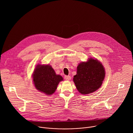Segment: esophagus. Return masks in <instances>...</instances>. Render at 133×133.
Instances as JSON below:
<instances>
[{
  "mask_svg": "<svg viewBox=\"0 0 133 133\" xmlns=\"http://www.w3.org/2000/svg\"><path fill=\"white\" fill-rule=\"evenodd\" d=\"M64 79H65L66 80L69 81V80H71V76H66V75H65V76H64Z\"/></svg>",
  "mask_w": 133,
  "mask_h": 133,
  "instance_id": "34e87169",
  "label": "esophagus"
}]
</instances>
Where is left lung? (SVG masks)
Here are the masks:
<instances>
[{"label": "left lung", "instance_id": "1", "mask_svg": "<svg viewBox=\"0 0 133 133\" xmlns=\"http://www.w3.org/2000/svg\"><path fill=\"white\" fill-rule=\"evenodd\" d=\"M105 75L104 68L98 60L92 58L77 68L73 81L78 92L83 95L93 93L101 86Z\"/></svg>", "mask_w": 133, "mask_h": 133}]
</instances>
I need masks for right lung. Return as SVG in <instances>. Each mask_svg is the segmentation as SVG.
I'll list each match as a JSON object with an SVG mask.
<instances>
[{
  "label": "right lung",
  "instance_id": "1",
  "mask_svg": "<svg viewBox=\"0 0 133 133\" xmlns=\"http://www.w3.org/2000/svg\"><path fill=\"white\" fill-rule=\"evenodd\" d=\"M33 83L36 89L47 95L53 94L57 89L62 77L57 75L50 65L38 64L33 72Z\"/></svg>",
  "mask_w": 133,
  "mask_h": 133
}]
</instances>
